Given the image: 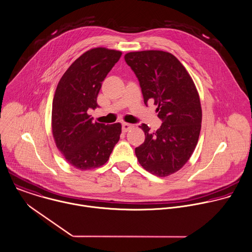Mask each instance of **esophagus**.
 Instances as JSON below:
<instances>
[{
    "label": "esophagus",
    "mask_w": 252,
    "mask_h": 252,
    "mask_svg": "<svg viewBox=\"0 0 252 252\" xmlns=\"http://www.w3.org/2000/svg\"><path fill=\"white\" fill-rule=\"evenodd\" d=\"M132 127H133V125H130V124H127V123H124L123 126H122V128H123V131H124V132L128 131V130L131 129Z\"/></svg>",
    "instance_id": "1"
}]
</instances>
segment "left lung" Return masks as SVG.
Wrapping results in <instances>:
<instances>
[{"instance_id":"obj_1","label":"left lung","mask_w":252,"mask_h":252,"mask_svg":"<svg viewBox=\"0 0 252 252\" xmlns=\"http://www.w3.org/2000/svg\"><path fill=\"white\" fill-rule=\"evenodd\" d=\"M125 60L139 80L144 103L153 101L163 122L154 132L145 124L139 126L145 140L135 148L137 160L154 176L173 175L189 160L198 142L202 110L196 86L171 53L129 52Z\"/></svg>"}]
</instances>
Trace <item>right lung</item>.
Here are the masks:
<instances>
[{
    "label": "right lung",
    "mask_w": 252,
    "mask_h": 252,
    "mask_svg": "<svg viewBox=\"0 0 252 252\" xmlns=\"http://www.w3.org/2000/svg\"><path fill=\"white\" fill-rule=\"evenodd\" d=\"M121 51L104 47L83 53L60 79L52 105V132L59 151L75 169L103 166L120 140L122 125L93 123L87 111L98 107L97 96Z\"/></svg>",
    "instance_id": "right-lung-1"
}]
</instances>
